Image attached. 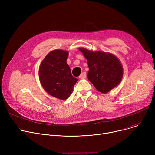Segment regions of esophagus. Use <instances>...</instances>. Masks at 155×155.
Instances as JSON below:
<instances>
[{
    "mask_svg": "<svg viewBox=\"0 0 155 155\" xmlns=\"http://www.w3.org/2000/svg\"><path fill=\"white\" fill-rule=\"evenodd\" d=\"M86 76H87V73L86 72H83L80 74V75L79 76V78L80 79H84V78H86Z\"/></svg>",
    "mask_w": 155,
    "mask_h": 155,
    "instance_id": "obj_1",
    "label": "esophagus"
}]
</instances>
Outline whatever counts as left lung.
Instances as JSON below:
<instances>
[{
  "instance_id": "8db88e82",
  "label": "left lung",
  "mask_w": 155,
  "mask_h": 155,
  "mask_svg": "<svg viewBox=\"0 0 155 155\" xmlns=\"http://www.w3.org/2000/svg\"><path fill=\"white\" fill-rule=\"evenodd\" d=\"M79 50L87 60L89 68L88 79L97 91L106 94L120 82L123 76V68L116 56L85 48H79Z\"/></svg>"
}]
</instances>
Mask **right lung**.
I'll use <instances>...</instances> for the list:
<instances>
[{
  "label": "right lung",
  "instance_id": "obj_1",
  "mask_svg": "<svg viewBox=\"0 0 155 155\" xmlns=\"http://www.w3.org/2000/svg\"><path fill=\"white\" fill-rule=\"evenodd\" d=\"M68 56L67 51L53 50L46 56L39 68V80L45 91L61 100L68 98L78 81L67 63Z\"/></svg>",
  "mask_w": 155,
  "mask_h": 155
}]
</instances>
